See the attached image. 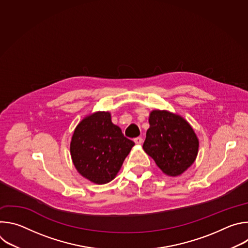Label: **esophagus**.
Wrapping results in <instances>:
<instances>
[{
    "mask_svg": "<svg viewBox=\"0 0 248 248\" xmlns=\"http://www.w3.org/2000/svg\"><path fill=\"white\" fill-rule=\"evenodd\" d=\"M134 142H135V144H136V145H140L141 143L143 142V139L141 138V137H136V138L134 139Z\"/></svg>",
    "mask_w": 248,
    "mask_h": 248,
    "instance_id": "1",
    "label": "esophagus"
}]
</instances>
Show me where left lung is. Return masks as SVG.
I'll list each match as a JSON object with an SVG mask.
<instances>
[{"label":"left lung","mask_w":248,"mask_h":248,"mask_svg":"<svg viewBox=\"0 0 248 248\" xmlns=\"http://www.w3.org/2000/svg\"><path fill=\"white\" fill-rule=\"evenodd\" d=\"M143 150L167 175L183 174L195 161L199 140L189 123L167 110H153L149 115Z\"/></svg>","instance_id":"1"}]
</instances>
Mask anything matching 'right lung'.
Listing matches in <instances>:
<instances>
[{"label":"right lung","mask_w":248,"mask_h":248,"mask_svg":"<svg viewBox=\"0 0 248 248\" xmlns=\"http://www.w3.org/2000/svg\"><path fill=\"white\" fill-rule=\"evenodd\" d=\"M133 146V141L112 123L111 113L98 111L77 125L69 149L73 163L83 178L105 185L116 178Z\"/></svg>","instance_id":"right-lung-1"}]
</instances>
